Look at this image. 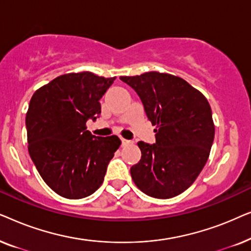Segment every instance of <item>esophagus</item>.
<instances>
[{"instance_id": "1", "label": "esophagus", "mask_w": 251, "mask_h": 251, "mask_svg": "<svg viewBox=\"0 0 251 251\" xmlns=\"http://www.w3.org/2000/svg\"><path fill=\"white\" fill-rule=\"evenodd\" d=\"M121 142H122L123 146H126V145H130V144H132L131 140H128V139H125V138H122Z\"/></svg>"}]
</instances>
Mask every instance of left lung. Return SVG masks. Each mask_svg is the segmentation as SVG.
I'll use <instances>...</instances> for the list:
<instances>
[{"label":"left lung","mask_w":251,"mask_h":251,"mask_svg":"<svg viewBox=\"0 0 251 251\" xmlns=\"http://www.w3.org/2000/svg\"><path fill=\"white\" fill-rule=\"evenodd\" d=\"M142 99L156 142L138 143L142 159L131 167L143 193L170 199L186 191L207 163L215 137L210 105L184 78L160 72L121 76Z\"/></svg>","instance_id":"1"}]
</instances>
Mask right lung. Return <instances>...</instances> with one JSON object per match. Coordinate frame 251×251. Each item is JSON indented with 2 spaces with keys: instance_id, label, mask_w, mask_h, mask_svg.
I'll return each instance as SVG.
<instances>
[{
  "instance_id": "obj_1",
  "label": "right lung",
  "mask_w": 251,
  "mask_h": 251,
  "mask_svg": "<svg viewBox=\"0 0 251 251\" xmlns=\"http://www.w3.org/2000/svg\"><path fill=\"white\" fill-rule=\"evenodd\" d=\"M115 77L91 72L60 75L34 92L26 114L30 159L51 190L66 199L89 197L100 187L118 136L96 137L87 121L100 114V98Z\"/></svg>"
}]
</instances>
